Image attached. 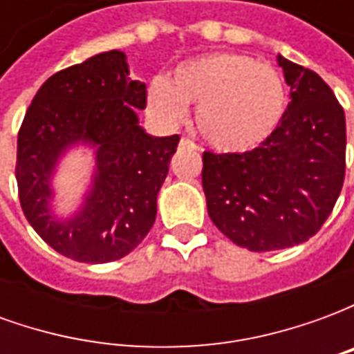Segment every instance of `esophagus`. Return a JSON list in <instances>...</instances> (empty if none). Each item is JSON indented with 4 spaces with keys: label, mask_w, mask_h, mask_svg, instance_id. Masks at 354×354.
Listing matches in <instances>:
<instances>
[{
    "label": "esophagus",
    "mask_w": 354,
    "mask_h": 354,
    "mask_svg": "<svg viewBox=\"0 0 354 354\" xmlns=\"http://www.w3.org/2000/svg\"><path fill=\"white\" fill-rule=\"evenodd\" d=\"M178 147H180V149H189V151H195V149H197V146H195V144H193V142L189 138H182V140H180V144H178Z\"/></svg>",
    "instance_id": "34e87169"
}]
</instances>
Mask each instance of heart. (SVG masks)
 I'll return each instance as SVG.
<instances>
[{"instance_id":"1","label":"heart","mask_w":354,"mask_h":354,"mask_svg":"<svg viewBox=\"0 0 354 354\" xmlns=\"http://www.w3.org/2000/svg\"><path fill=\"white\" fill-rule=\"evenodd\" d=\"M147 102L169 123L184 115V106H197L195 129L208 146L248 153L279 131L288 93L269 64L239 53H210L176 66L169 81H151Z\"/></svg>"}]
</instances>
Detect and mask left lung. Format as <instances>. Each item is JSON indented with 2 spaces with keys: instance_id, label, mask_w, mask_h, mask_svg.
Masks as SVG:
<instances>
[{
  "instance_id": "left-lung-1",
  "label": "left lung",
  "mask_w": 354,
  "mask_h": 354,
  "mask_svg": "<svg viewBox=\"0 0 354 354\" xmlns=\"http://www.w3.org/2000/svg\"><path fill=\"white\" fill-rule=\"evenodd\" d=\"M290 87L284 121L248 153H203L210 220L237 246L305 243L326 222L345 178V113L319 73L277 57Z\"/></svg>"
}]
</instances>
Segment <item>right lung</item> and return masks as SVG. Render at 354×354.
Returning a JSON list of instances; mask_svg holds the SVG:
<instances>
[{
	"label": "right lung",
	"instance_id": "1",
	"mask_svg": "<svg viewBox=\"0 0 354 354\" xmlns=\"http://www.w3.org/2000/svg\"><path fill=\"white\" fill-rule=\"evenodd\" d=\"M146 85L132 81L123 50H106L45 81L22 121L17 184L24 216L57 252L83 263L119 260L144 241L180 136H151L140 124ZM93 151L80 205L60 215L54 176L65 155Z\"/></svg>",
	"mask_w": 354,
	"mask_h": 354
}]
</instances>
